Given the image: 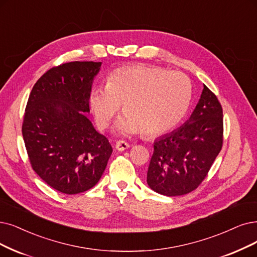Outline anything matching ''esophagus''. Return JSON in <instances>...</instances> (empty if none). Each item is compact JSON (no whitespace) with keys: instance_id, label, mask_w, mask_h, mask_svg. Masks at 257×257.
<instances>
[{"instance_id":"obj_1","label":"esophagus","mask_w":257,"mask_h":257,"mask_svg":"<svg viewBox=\"0 0 257 257\" xmlns=\"http://www.w3.org/2000/svg\"><path fill=\"white\" fill-rule=\"evenodd\" d=\"M130 148V143H127L126 141H123V140H119L116 142V149L118 151H125Z\"/></svg>"}]
</instances>
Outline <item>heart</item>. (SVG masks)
I'll return each mask as SVG.
<instances>
[{
  "label": "heart",
  "mask_w": 257,
  "mask_h": 257,
  "mask_svg": "<svg viewBox=\"0 0 257 257\" xmlns=\"http://www.w3.org/2000/svg\"><path fill=\"white\" fill-rule=\"evenodd\" d=\"M192 100V83L180 71L155 65H124L112 69L106 85L91 88L88 101L97 125L106 128L119 111L117 134L143 132L158 136L175 127L186 116Z\"/></svg>",
  "instance_id": "1"
}]
</instances>
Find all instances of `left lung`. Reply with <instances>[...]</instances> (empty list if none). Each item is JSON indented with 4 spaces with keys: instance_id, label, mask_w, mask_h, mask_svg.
I'll list each match as a JSON object with an SVG mask.
<instances>
[{
    "instance_id": "8db88e82",
    "label": "left lung",
    "mask_w": 257,
    "mask_h": 257,
    "mask_svg": "<svg viewBox=\"0 0 257 257\" xmlns=\"http://www.w3.org/2000/svg\"><path fill=\"white\" fill-rule=\"evenodd\" d=\"M223 142L222 107L206 85L190 119L154 142L148 184L166 196H180L199 187Z\"/></svg>"
}]
</instances>
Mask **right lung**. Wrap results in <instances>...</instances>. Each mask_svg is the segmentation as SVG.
I'll use <instances>...</instances> for the list:
<instances>
[{"instance_id": "1", "label": "right lung", "mask_w": 257, "mask_h": 257, "mask_svg": "<svg viewBox=\"0 0 257 257\" xmlns=\"http://www.w3.org/2000/svg\"><path fill=\"white\" fill-rule=\"evenodd\" d=\"M101 62L75 61L47 70L27 101L22 134L32 168L67 195L95 187L112 148L85 116Z\"/></svg>"}]
</instances>
